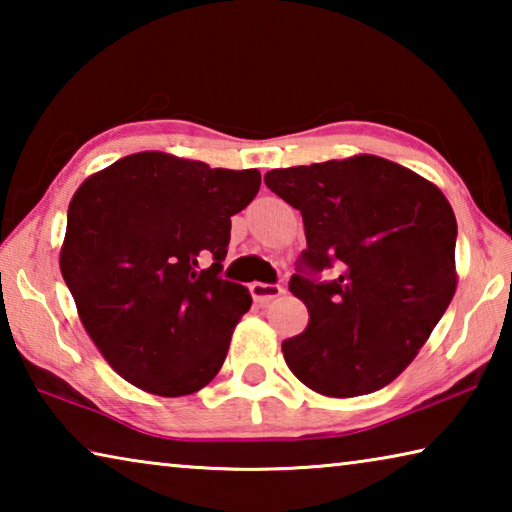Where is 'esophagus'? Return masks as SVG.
<instances>
[{"label": "esophagus", "mask_w": 512, "mask_h": 512, "mask_svg": "<svg viewBox=\"0 0 512 512\" xmlns=\"http://www.w3.org/2000/svg\"><path fill=\"white\" fill-rule=\"evenodd\" d=\"M282 293H284V289L280 287V284H264V282L250 284V296H253L259 305H266V302L280 298Z\"/></svg>", "instance_id": "obj_1"}]
</instances>
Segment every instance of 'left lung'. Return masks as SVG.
<instances>
[{"instance_id": "8db88e82", "label": "left lung", "mask_w": 512, "mask_h": 512, "mask_svg": "<svg viewBox=\"0 0 512 512\" xmlns=\"http://www.w3.org/2000/svg\"><path fill=\"white\" fill-rule=\"evenodd\" d=\"M266 187L305 223L314 282L293 275L309 325L282 343L302 384L325 397H357L391 384L427 343L456 293V216L427 178L359 153L273 169Z\"/></svg>"}]
</instances>
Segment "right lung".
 Listing matches in <instances>:
<instances>
[{
    "instance_id": "right-lung-1",
    "label": "right lung",
    "mask_w": 512,
    "mask_h": 512,
    "mask_svg": "<svg viewBox=\"0 0 512 512\" xmlns=\"http://www.w3.org/2000/svg\"><path fill=\"white\" fill-rule=\"evenodd\" d=\"M257 169H212L162 151L126 155L76 189L60 273L110 368L180 397L221 370L246 287L221 280L230 216L259 192Z\"/></svg>"
}]
</instances>
